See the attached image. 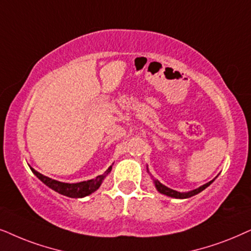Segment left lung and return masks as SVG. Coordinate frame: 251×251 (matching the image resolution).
I'll list each match as a JSON object with an SVG mask.
<instances>
[{
  "label": "left lung",
  "instance_id": "8db88e82",
  "mask_svg": "<svg viewBox=\"0 0 251 251\" xmlns=\"http://www.w3.org/2000/svg\"><path fill=\"white\" fill-rule=\"evenodd\" d=\"M212 182H213V180H212V181L208 182V183H205V185L201 186V187H200V188L194 189V190H192V192H188V193H179V192H176V190H173L171 188H169V187L162 185V183H160L158 180H155V186H156V188H157V190H158L159 193L164 194V195H168V196H170V198L188 199V198H192V196H194V195H196V194L201 193L202 190H204L206 187L211 185Z\"/></svg>",
  "mask_w": 251,
  "mask_h": 251
}]
</instances>
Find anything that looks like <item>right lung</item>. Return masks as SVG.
<instances>
[{"label": "right lung", "mask_w": 251, "mask_h": 251, "mask_svg": "<svg viewBox=\"0 0 251 251\" xmlns=\"http://www.w3.org/2000/svg\"><path fill=\"white\" fill-rule=\"evenodd\" d=\"M112 166L106 170L105 175L103 176H98L95 179L92 180H87V181H81L78 183H66V182H61L57 181V180L50 179L48 176L41 175L38 171H35L34 169H32V172L38 176V178L41 180V181L49 187L57 192L62 195L69 196V198H73V199H80V198H85V196L89 195V194L94 193L96 189H99V187L101 186L102 180L104 179V176L108 175V173L111 171Z\"/></svg>", "instance_id": "obj_1"}]
</instances>
